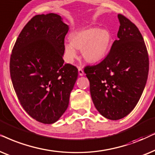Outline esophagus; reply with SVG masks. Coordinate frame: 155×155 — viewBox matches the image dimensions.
Instances as JSON below:
<instances>
[{"instance_id": "1", "label": "esophagus", "mask_w": 155, "mask_h": 155, "mask_svg": "<svg viewBox=\"0 0 155 155\" xmlns=\"http://www.w3.org/2000/svg\"><path fill=\"white\" fill-rule=\"evenodd\" d=\"M78 71H79V74L80 76H83L84 75V71L81 67L78 68Z\"/></svg>"}]
</instances>
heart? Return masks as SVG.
Segmentation results:
<instances>
[{
    "label": "heart",
    "instance_id": "obj_1",
    "mask_svg": "<svg viewBox=\"0 0 155 155\" xmlns=\"http://www.w3.org/2000/svg\"><path fill=\"white\" fill-rule=\"evenodd\" d=\"M112 36L106 29L96 28L76 31L69 37L70 44L64 46V56L68 62L76 58V50L82 51L84 59L96 63L104 59L110 50Z\"/></svg>",
    "mask_w": 155,
    "mask_h": 155
}]
</instances>
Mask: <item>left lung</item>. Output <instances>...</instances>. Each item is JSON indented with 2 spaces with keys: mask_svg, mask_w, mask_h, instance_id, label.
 Listing matches in <instances>:
<instances>
[{
  "mask_svg": "<svg viewBox=\"0 0 155 155\" xmlns=\"http://www.w3.org/2000/svg\"><path fill=\"white\" fill-rule=\"evenodd\" d=\"M117 40L104 60L84 67L95 107L106 118L129 114L139 101L149 73V56L137 26L122 14Z\"/></svg>",
  "mask_w": 155,
  "mask_h": 155,
  "instance_id": "obj_1",
  "label": "left lung"
}]
</instances>
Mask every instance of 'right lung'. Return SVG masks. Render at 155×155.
Wrapping results in <instances>:
<instances>
[{
    "label": "right lung",
    "instance_id": "obj_1",
    "mask_svg": "<svg viewBox=\"0 0 155 155\" xmlns=\"http://www.w3.org/2000/svg\"><path fill=\"white\" fill-rule=\"evenodd\" d=\"M69 27L54 13L34 16L22 29L10 59V73L20 104L45 124L58 120L67 110L78 69L64 64Z\"/></svg>",
    "mask_w": 155,
    "mask_h": 155
}]
</instances>
